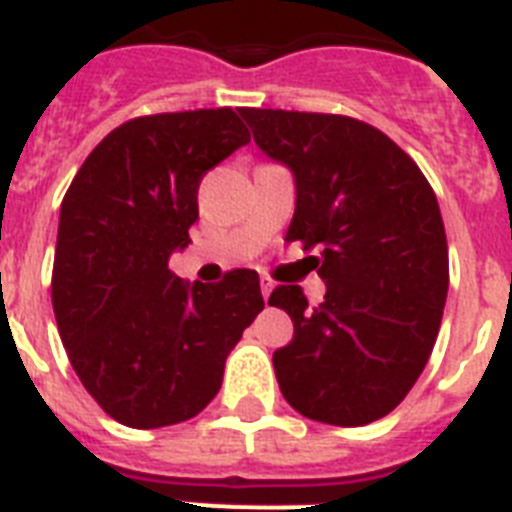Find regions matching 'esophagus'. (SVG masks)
<instances>
[{
	"label": "esophagus",
	"mask_w": 512,
	"mask_h": 512,
	"mask_svg": "<svg viewBox=\"0 0 512 512\" xmlns=\"http://www.w3.org/2000/svg\"><path fill=\"white\" fill-rule=\"evenodd\" d=\"M274 290V282L269 277H261V295H264V301H269V295Z\"/></svg>",
	"instance_id": "obj_1"
}]
</instances>
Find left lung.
<instances>
[{"label":"left lung","mask_w":512,"mask_h":512,"mask_svg":"<svg viewBox=\"0 0 512 512\" xmlns=\"http://www.w3.org/2000/svg\"><path fill=\"white\" fill-rule=\"evenodd\" d=\"M240 114L266 156L295 175L285 240L319 251L327 285L308 306L298 285L269 303L293 319L274 350L285 400L306 418L363 426L411 392L432 356L450 264L437 196L418 164L369 122L345 114L251 109Z\"/></svg>","instance_id":"8db88e82"}]
</instances>
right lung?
Instances as JSON below:
<instances>
[{
    "instance_id": "1",
    "label": "right lung",
    "mask_w": 512,
    "mask_h": 512,
    "mask_svg": "<svg viewBox=\"0 0 512 512\" xmlns=\"http://www.w3.org/2000/svg\"><path fill=\"white\" fill-rule=\"evenodd\" d=\"M251 141L230 107L146 114L96 146L62 198L52 269L59 337L88 395L133 429L188 421L264 308L259 274L217 285L170 269L190 243L198 185Z\"/></svg>"
}]
</instances>
